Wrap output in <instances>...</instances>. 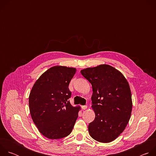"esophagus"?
Returning a JSON list of instances; mask_svg holds the SVG:
<instances>
[{
    "label": "esophagus",
    "mask_w": 156,
    "mask_h": 156,
    "mask_svg": "<svg viewBox=\"0 0 156 156\" xmlns=\"http://www.w3.org/2000/svg\"><path fill=\"white\" fill-rule=\"evenodd\" d=\"M87 107V105H82V106H81V108H82V109H83V110L86 109Z\"/></svg>",
    "instance_id": "obj_1"
}]
</instances>
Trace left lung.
I'll return each instance as SVG.
<instances>
[{"instance_id": "1", "label": "left lung", "mask_w": 156, "mask_h": 156, "mask_svg": "<svg viewBox=\"0 0 156 156\" xmlns=\"http://www.w3.org/2000/svg\"><path fill=\"white\" fill-rule=\"evenodd\" d=\"M93 87L95 119L88 125L90 136L101 143L115 140L127 125L132 110L131 94L124 76L108 65L81 70Z\"/></svg>"}]
</instances>
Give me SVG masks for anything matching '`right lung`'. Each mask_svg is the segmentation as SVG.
Masks as SVG:
<instances>
[{"mask_svg": "<svg viewBox=\"0 0 156 156\" xmlns=\"http://www.w3.org/2000/svg\"><path fill=\"white\" fill-rule=\"evenodd\" d=\"M76 69L55 66L36 81L29 96L33 122L42 135L51 140L67 136L78 117L80 107H73L69 83Z\"/></svg>", "mask_w": 156, "mask_h": 156, "instance_id": "add662e5", "label": "right lung"}]
</instances>
